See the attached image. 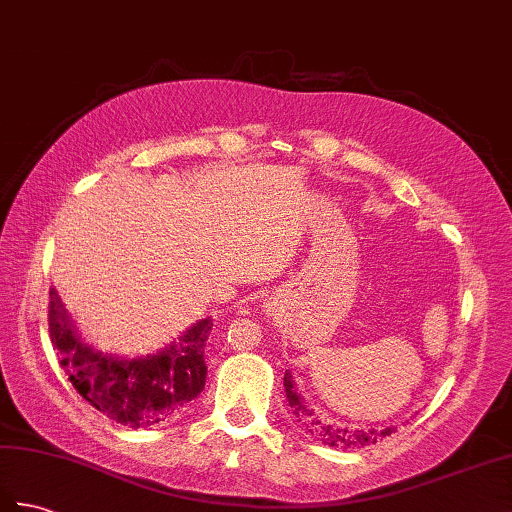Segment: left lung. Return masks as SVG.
<instances>
[{"mask_svg":"<svg viewBox=\"0 0 512 512\" xmlns=\"http://www.w3.org/2000/svg\"><path fill=\"white\" fill-rule=\"evenodd\" d=\"M284 391H286V402H289L291 413L297 417V421L302 423V426L310 434L319 436V439L326 443V445H330V447H343V450H347V447H365V445L378 443V441L384 439V436H389L391 432H395V428L369 430V432H363V430H343V428L330 426V423H326V421H321L313 413V408H308L302 397L297 395L289 371L284 373Z\"/></svg>","mask_w":512,"mask_h":512,"instance_id":"left-lung-1","label":"left lung"}]
</instances>
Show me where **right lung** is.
<instances>
[{
    "label": "right lung",
    "mask_w": 512,
    "mask_h": 512,
    "mask_svg": "<svg viewBox=\"0 0 512 512\" xmlns=\"http://www.w3.org/2000/svg\"><path fill=\"white\" fill-rule=\"evenodd\" d=\"M49 339L69 382L99 413L121 426L149 428L176 419L204 391V347L213 321L202 319L186 330L178 345L167 352L139 360H117L93 352L73 332L49 289Z\"/></svg>",
    "instance_id": "add662e5"
}]
</instances>
